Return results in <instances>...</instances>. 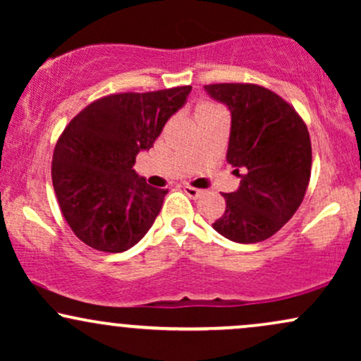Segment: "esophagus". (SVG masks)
Here are the masks:
<instances>
[{
    "mask_svg": "<svg viewBox=\"0 0 361 361\" xmlns=\"http://www.w3.org/2000/svg\"><path fill=\"white\" fill-rule=\"evenodd\" d=\"M183 192H185L186 195H188L190 198H198L202 193H204V192H202V190L193 188V186H190V185H185V186H183Z\"/></svg>",
    "mask_w": 361,
    "mask_h": 361,
    "instance_id": "obj_1",
    "label": "esophagus"
}]
</instances>
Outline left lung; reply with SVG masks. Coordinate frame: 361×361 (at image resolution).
I'll use <instances>...</instances> for the list:
<instances>
[{
    "instance_id": "left-lung-1",
    "label": "left lung",
    "mask_w": 361,
    "mask_h": 361,
    "mask_svg": "<svg viewBox=\"0 0 361 361\" xmlns=\"http://www.w3.org/2000/svg\"><path fill=\"white\" fill-rule=\"evenodd\" d=\"M204 88L229 110L226 159L241 178L235 192L224 195L226 212L212 227L229 241L261 243L279 233L304 200L312 166L307 127L283 98L263 86Z\"/></svg>"
}]
</instances>
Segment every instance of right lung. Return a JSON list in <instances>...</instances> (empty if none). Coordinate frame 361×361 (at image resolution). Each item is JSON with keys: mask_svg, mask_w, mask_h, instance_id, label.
Returning <instances> with one entry per match:
<instances>
[{"mask_svg": "<svg viewBox=\"0 0 361 361\" xmlns=\"http://www.w3.org/2000/svg\"><path fill=\"white\" fill-rule=\"evenodd\" d=\"M192 86L100 98L74 117L57 140L52 183L62 215L90 247L123 252L159 214L168 190L134 171L164 123L186 103Z\"/></svg>", "mask_w": 361, "mask_h": 361, "instance_id": "1", "label": "right lung"}]
</instances>
